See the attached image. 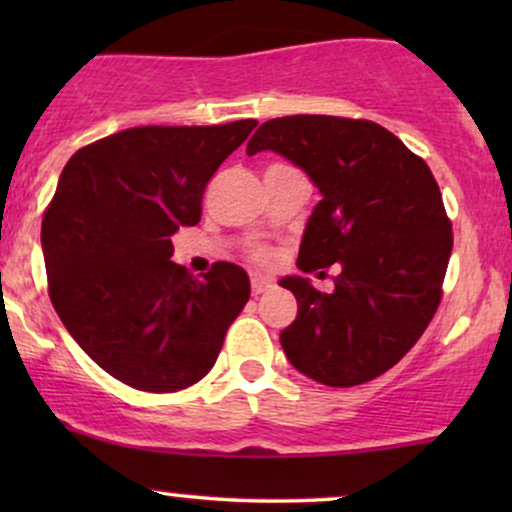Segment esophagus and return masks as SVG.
Listing matches in <instances>:
<instances>
[{
    "label": "esophagus",
    "instance_id": "obj_1",
    "mask_svg": "<svg viewBox=\"0 0 512 512\" xmlns=\"http://www.w3.org/2000/svg\"><path fill=\"white\" fill-rule=\"evenodd\" d=\"M250 286H252V293H255V296H260V293H267L269 289H272L274 281L269 279V276L255 274V276H252V279H250Z\"/></svg>",
    "mask_w": 512,
    "mask_h": 512
}]
</instances>
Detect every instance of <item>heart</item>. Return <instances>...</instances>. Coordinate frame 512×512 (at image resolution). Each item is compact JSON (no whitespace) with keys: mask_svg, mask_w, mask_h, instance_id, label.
Wrapping results in <instances>:
<instances>
[{"mask_svg":"<svg viewBox=\"0 0 512 512\" xmlns=\"http://www.w3.org/2000/svg\"><path fill=\"white\" fill-rule=\"evenodd\" d=\"M267 257H269V255H267V252H264V250L257 252V260H267Z\"/></svg>","mask_w":512,"mask_h":512,"instance_id":"1","label":"heart"}]
</instances>
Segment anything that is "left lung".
Instances as JSON below:
<instances>
[{
	"mask_svg": "<svg viewBox=\"0 0 512 512\" xmlns=\"http://www.w3.org/2000/svg\"><path fill=\"white\" fill-rule=\"evenodd\" d=\"M260 151L284 156L320 190L298 269L342 267L330 293L296 274L279 281L298 301L279 337L284 354L322 385L368 383L419 342L440 303L452 228L438 182L395 134L368 120L276 117L248 142V156Z\"/></svg>",
	"mask_w": 512,
	"mask_h": 512,
	"instance_id": "1",
	"label": "left lung"
}]
</instances>
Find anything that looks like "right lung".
<instances>
[{
	"label": "right lung",
	"mask_w": 512,
	"mask_h": 512,
	"mask_svg": "<svg viewBox=\"0 0 512 512\" xmlns=\"http://www.w3.org/2000/svg\"><path fill=\"white\" fill-rule=\"evenodd\" d=\"M132 127L79 149L40 231L50 301L105 373L144 392L195 385L219 358L250 279L216 262L204 279L170 262V236L195 226L202 195L255 129Z\"/></svg>",
	"instance_id": "1"
}]
</instances>
